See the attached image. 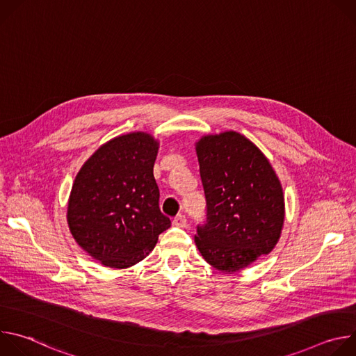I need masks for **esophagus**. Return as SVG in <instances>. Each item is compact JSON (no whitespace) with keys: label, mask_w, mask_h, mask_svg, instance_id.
Wrapping results in <instances>:
<instances>
[{"label":"esophagus","mask_w":356,"mask_h":356,"mask_svg":"<svg viewBox=\"0 0 356 356\" xmlns=\"http://www.w3.org/2000/svg\"><path fill=\"white\" fill-rule=\"evenodd\" d=\"M173 224H175L176 227H180V228H184V227H187V220H186V216H183V214H179V216H176V217L173 218Z\"/></svg>","instance_id":"obj_1"}]
</instances>
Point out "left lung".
I'll return each mask as SVG.
<instances>
[{
  "label": "left lung",
  "mask_w": 356,
  "mask_h": 356,
  "mask_svg": "<svg viewBox=\"0 0 356 356\" xmlns=\"http://www.w3.org/2000/svg\"><path fill=\"white\" fill-rule=\"evenodd\" d=\"M195 152L207 218L194 242L207 264L234 273L276 246L284 222L282 184L259 147L238 132L202 136Z\"/></svg>",
  "instance_id": "8db88e82"
}]
</instances>
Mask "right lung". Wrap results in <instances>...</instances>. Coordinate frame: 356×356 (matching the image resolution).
I'll return each mask as SVG.
<instances>
[{
  "label": "right lung",
  "instance_id": "1",
  "mask_svg": "<svg viewBox=\"0 0 356 356\" xmlns=\"http://www.w3.org/2000/svg\"><path fill=\"white\" fill-rule=\"evenodd\" d=\"M158 149L159 142L146 132L117 136L99 146L74 179L70 232L104 266L125 269L140 262L172 224L159 209Z\"/></svg>",
  "mask_w": 356,
  "mask_h": 356
}]
</instances>
